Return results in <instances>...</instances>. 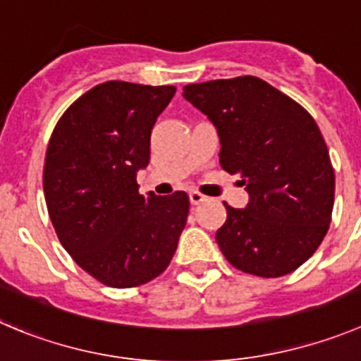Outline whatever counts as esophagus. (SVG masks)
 Returning a JSON list of instances; mask_svg holds the SVG:
<instances>
[{
    "instance_id": "34e87169",
    "label": "esophagus",
    "mask_w": 361,
    "mask_h": 361,
    "mask_svg": "<svg viewBox=\"0 0 361 361\" xmlns=\"http://www.w3.org/2000/svg\"><path fill=\"white\" fill-rule=\"evenodd\" d=\"M188 197H190V203L192 204H200V203H203V201L208 200V197L204 196V194H201V192H197V190L188 192Z\"/></svg>"
}]
</instances>
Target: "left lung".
I'll return each instance as SVG.
<instances>
[{"mask_svg":"<svg viewBox=\"0 0 361 361\" xmlns=\"http://www.w3.org/2000/svg\"><path fill=\"white\" fill-rule=\"evenodd\" d=\"M185 99L217 128L222 169L249 194L224 203L217 244L233 267L279 278L301 267L324 240L335 203V171L313 117L257 76L183 87Z\"/></svg>","mask_w":361,"mask_h":361,"instance_id":"obj_1","label":"left lung"}]
</instances>
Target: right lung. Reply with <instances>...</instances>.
Listing matches in <instances>:
<instances>
[{"label": "right lung", "instance_id": "right-lung-1", "mask_svg": "<svg viewBox=\"0 0 361 361\" xmlns=\"http://www.w3.org/2000/svg\"><path fill=\"white\" fill-rule=\"evenodd\" d=\"M176 87L104 82L87 90L56 123L44 161V197L60 244L92 278L139 287L167 269L190 201L139 194L157 117Z\"/></svg>", "mask_w": 361, "mask_h": 361}]
</instances>
